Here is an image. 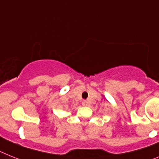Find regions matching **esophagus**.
Listing matches in <instances>:
<instances>
[{"instance_id": "1", "label": "esophagus", "mask_w": 159, "mask_h": 159, "mask_svg": "<svg viewBox=\"0 0 159 159\" xmlns=\"http://www.w3.org/2000/svg\"><path fill=\"white\" fill-rule=\"evenodd\" d=\"M82 104L83 105V106H87L88 102L86 101V100H83V101H82Z\"/></svg>"}]
</instances>
